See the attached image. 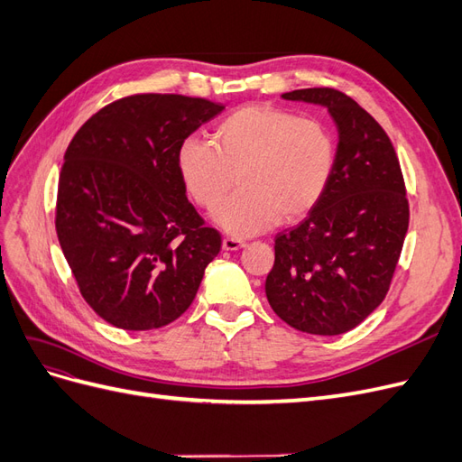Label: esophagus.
Instances as JSON below:
<instances>
[{"label": "esophagus", "instance_id": "esophagus-1", "mask_svg": "<svg viewBox=\"0 0 462 462\" xmlns=\"http://www.w3.org/2000/svg\"><path fill=\"white\" fill-rule=\"evenodd\" d=\"M245 246L243 239H236V236H226V239L221 241V248L223 250H239Z\"/></svg>", "mask_w": 462, "mask_h": 462}]
</instances>
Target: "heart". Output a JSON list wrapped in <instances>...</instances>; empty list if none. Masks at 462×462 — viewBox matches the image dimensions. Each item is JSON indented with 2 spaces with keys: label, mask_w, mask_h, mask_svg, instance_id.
Returning a JSON list of instances; mask_svg holds the SVG:
<instances>
[{
  "label": "heart",
  "mask_w": 462,
  "mask_h": 462,
  "mask_svg": "<svg viewBox=\"0 0 462 462\" xmlns=\"http://www.w3.org/2000/svg\"><path fill=\"white\" fill-rule=\"evenodd\" d=\"M175 162L189 197L204 209L223 200L236 175L239 190L212 217L226 233L246 236L310 212L331 180L335 143L318 119L245 106L216 125L212 143L187 136Z\"/></svg>",
  "instance_id": "b5f03b06"
}]
</instances>
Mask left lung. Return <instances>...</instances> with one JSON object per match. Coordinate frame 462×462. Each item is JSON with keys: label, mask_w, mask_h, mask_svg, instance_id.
Masks as SVG:
<instances>
[{"label": "left lung", "mask_w": 462, "mask_h": 462, "mask_svg": "<svg viewBox=\"0 0 462 462\" xmlns=\"http://www.w3.org/2000/svg\"><path fill=\"white\" fill-rule=\"evenodd\" d=\"M282 97L326 107L337 150L324 197L275 236L265 297L291 328L341 335L382 304L399 262L409 229L401 165L385 131L353 97L333 88Z\"/></svg>", "instance_id": "1"}]
</instances>
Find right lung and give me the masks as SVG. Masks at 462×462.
Here are the masks:
<instances>
[{"label": "right lung", "instance_id": "add662e5", "mask_svg": "<svg viewBox=\"0 0 462 462\" xmlns=\"http://www.w3.org/2000/svg\"><path fill=\"white\" fill-rule=\"evenodd\" d=\"M226 106L138 94L106 106L69 144L58 187L60 245L82 297L107 324L144 331L192 304L221 246L177 173V148Z\"/></svg>", "mask_w": 462, "mask_h": 462}]
</instances>
